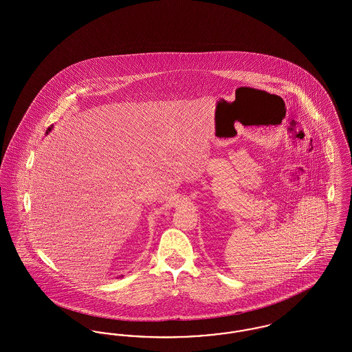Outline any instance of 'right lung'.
I'll use <instances>...</instances> for the list:
<instances>
[{"instance_id":"1","label":"right lung","mask_w":352,"mask_h":352,"mask_svg":"<svg viewBox=\"0 0 352 352\" xmlns=\"http://www.w3.org/2000/svg\"><path fill=\"white\" fill-rule=\"evenodd\" d=\"M51 129H52V125H51V126H49V129H47V131H46V134L49 133V132H50Z\"/></svg>"}]
</instances>
